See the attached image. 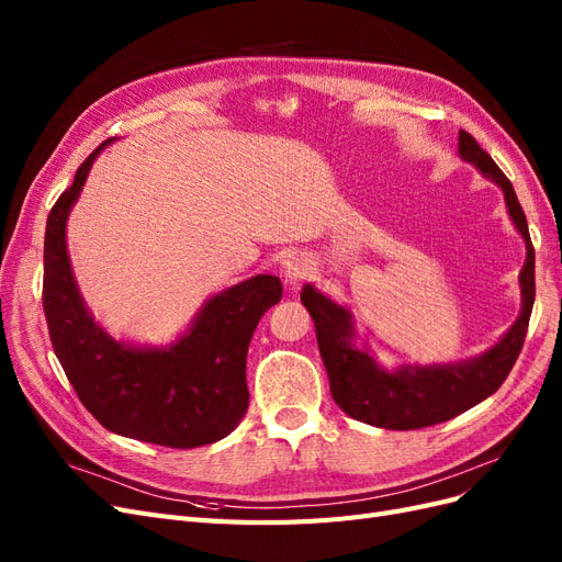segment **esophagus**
<instances>
[{"mask_svg": "<svg viewBox=\"0 0 562 562\" xmlns=\"http://www.w3.org/2000/svg\"><path fill=\"white\" fill-rule=\"evenodd\" d=\"M310 271H312V260L304 258V255H293V258L283 267V281L295 288L302 279L310 277Z\"/></svg>", "mask_w": 562, "mask_h": 562, "instance_id": "esophagus-1", "label": "esophagus"}]
</instances>
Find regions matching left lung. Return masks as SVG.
I'll use <instances>...</instances> for the list:
<instances>
[{"label": "left lung", "instance_id": "left-lung-1", "mask_svg": "<svg viewBox=\"0 0 562 562\" xmlns=\"http://www.w3.org/2000/svg\"><path fill=\"white\" fill-rule=\"evenodd\" d=\"M457 149L462 161L479 168L483 178L499 187L508 217L525 241L527 255L518 277L520 314L514 326L499 337V342L471 359L386 368L366 342L359 345L353 316L345 304L323 295L316 285L304 283L300 300L314 318L318 351L330 380V394L349 417L366 422L370 427L407 431L457 417L495 394L522 349L535 304V248L527 232V220L514 184L467 131H459Z\"/></svg>", "mask_w": 562, "mask_h": 562}]
</instances>
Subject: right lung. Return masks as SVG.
<instances>
[{
    "mask_svg": "<svg viewBox=\"0 0 562 562\" xmlns=\"http://www.w3.org/2000/svg\"><path fill=\"white\" fill-rule=\"evenodd\" d=\"M110 143L83 161L50 209L44 236V314L54 351L83 407L112 434L166 448H199L229 436L248 411L246 353L281 281L250 277L211 295L166 347L112 337L83 302L67 252V217Z\"/></svg>",
    "mask_w": 562,
    "mask_h": 562,
    "instance_id": "right-lung-1",
    "label": "right lung"
}]
</instances>
